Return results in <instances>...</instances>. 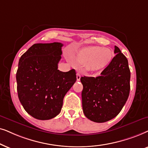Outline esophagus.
<instances>
[{"label":"esophagus","mask_w":148,"mask_h":148,"mask_svg":"<svg viewBox=\"0 0 148 148\" xmlns=\"http://www.w3.org/2000/svg\"><path fill=\"white\" fill-rule=\"evenodd\" d=\"M80 77H81V75H80V73H77V74H76V79H77L78 81H79L80 80Z\"/></svg>","instance_id":"34e87169"}]
</instances>
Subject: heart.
<instances>
[{
	"label": "heart",
	"instance_id": "obj_1",
	"mask_svg": "<svg viewBox=\"0 0 148 148\" xmlns=\"http://www.w3.org/2000/svg\"><path fill=\"white\" fill-rule=\"evenodd\" d=\"M114 52L111 49L99 46H91L82 49L76 55V60L84 64L86 71L99 72L107 67L113 58Z\"/></svg>",
	"mask_w": 148,
	"mask_h": 148
}]
</instances>
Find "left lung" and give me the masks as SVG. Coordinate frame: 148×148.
<instances>
[{
	"instance_id": "left-lung-1",
	"label": "left lung",
	"mask_w": 148,
	"mask_h": 148,
	"mask_svg": "<svg viewBox=\"0 0 148 148\" xmlns=\"http://www.w3.org/2000/svg\"><path fill=\"white\" fill-rule=\"evenodd\" d=\"M114 48L116 55L101 75L80 78L83 112L95 123H105L116 116L129 95L131 72L128 60L119 47Z\"/></svg>"
}]
</instances>
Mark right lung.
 Returning <instances> with one entry per match:
<instances>
[{
  "label": "right lung",
  "instance_id": "1",
  "mask_svg": "<svg viewBox=\"0 0 148 148\" xmlns=\"http://www.w3.org/2000/svg\"><path fill=\"white\" fill-rule=\"evenodd\" d=\"M60 42L37 43L19 59L17 90L24 110L38 120H49L60 113L63 100L76 80L74 69L58 70L62 54Z\"/></svg>",
  "mask_w": 148,
  "mask_h": 148
}]
</instances>
